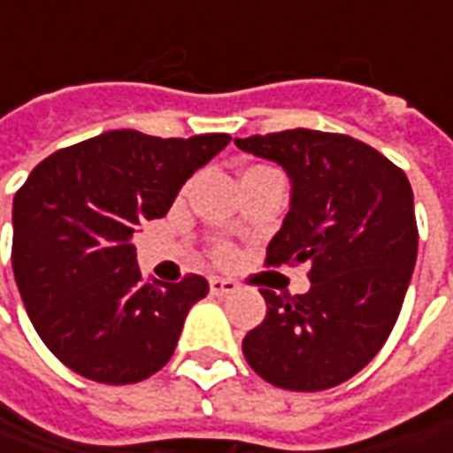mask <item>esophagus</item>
Wrapping results in <instances>:
<instances>
[{
    "label": "esophagus",
    "instance_id": "obj_1",
    "mask_svg": "<svg viewBox=\"0 0 453 453\" xmlns=\"http://www.w3.org/2000/svg\"><path fill=\"white\" fill-rule=\"evenodd\" d=\"M238 284L233 279H220V276H212L210 279V294L212 296H227V294H235Z\"/></svg>",
    "mask_w": 453,
    "mask_h": 453
}]
</instances>
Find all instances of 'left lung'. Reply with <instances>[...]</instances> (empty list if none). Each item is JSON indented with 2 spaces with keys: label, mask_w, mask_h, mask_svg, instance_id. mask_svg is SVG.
Masks as SVG:
<instances>
[{
  "label": "left lung",
  "mask_w": 453,
  "mask_h": 453,
  "mask_svg": "<svg viewBox=\"0 0 453 453\" xmlns=\"http://www.w3.org/2000/svg\"><path fill=\"white\" fill-rule=\"evenodd\" d=\"M288 177V212L265 261L309 264V291L261 288L265 319L243 340L248 365L284 390H326L370 363L401 314L418 256L413 189L363 142L311 128L235 139Z\"/></svg>",
  "instance_id": "1"
}]
</instances>
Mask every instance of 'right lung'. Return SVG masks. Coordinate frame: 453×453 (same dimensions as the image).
Returning a JSON list of instances; mask_svg holds the SVG:
<instances>
[{"label":"right lung","instance_id":"add662e5","mask_svg":"<svg viewBox=\"0 0 453 453\" xmlns=\"http://www.w3.org/2000/svg\"><path fill=\"white\" fill-rule=\"evenodd\" d=\"M227 134L159 139L106 131L32 169L12 207V268L32 326L73 372L106 385L147 380L169 363L203 276L144 281L134 233L223 151Z\"/></svg>","mask_w":453,"mask_h":453}]
</instances>
